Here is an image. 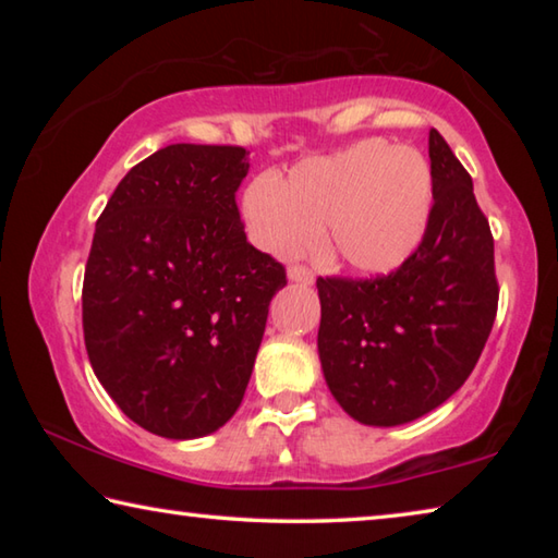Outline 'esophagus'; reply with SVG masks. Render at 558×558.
Returning <instances> with one entry per match:
<instances>
[{"label": "esophagus", "instance_id": "esophagus-1", "mask_svg": "<svg viewBox=\"0 0 558 558\" xmlns=\"http://www.w3.org/2000/svg\"><path fill=\"white\" fill-rule=\"evenodd\" d=\"M288 280L290 282H305V286H310V282L315 280V276L307 268H302V266H290L288 268Z\"/></svg>", "mask_w": 558, "mask_h": 558}]
</instances>
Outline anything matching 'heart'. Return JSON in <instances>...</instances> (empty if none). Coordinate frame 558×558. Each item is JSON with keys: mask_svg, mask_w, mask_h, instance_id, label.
I'll return each mask as SVG.
<instances>
[{"mask_svg": "<svg viewBox=\"0 0 558 558\" xmlns=\"http://www.w3.org/2000/svg\"><path fill=\"white\" fill-rule=\"evenodd\" d=\"M433 202L430 167L418 149L366 140L329 157L302 159L286 182L260 177L243 192V221L268 253H290L319 239L344 268L381 276L421 243Z\"/></svg>", "mask_w": 558, "mask_h": 558, "instance_id": "heart-1", "label": "heart"}]
</instances>
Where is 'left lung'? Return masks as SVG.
I'll use <instances>...</instances> for the list:
<instances>
[{
    "label": "left lung",
    "instance_id": "8db88e82",
    "mask_svg": "<svg viewBox=\"0 0 558 558\" xmlns=\"http://www.w3.org/2000/svg\"><path fill=\"white\" fill-rule=\"evenodd\" d=\"M428 157L433 209L413 256L384 278L317 280L325 381L364 426H403L446 403L495 323V241L472 179L438 130Z\"/></svg>",
    "mask_w": 558,
    "mask_h": 558
}]
</instances>
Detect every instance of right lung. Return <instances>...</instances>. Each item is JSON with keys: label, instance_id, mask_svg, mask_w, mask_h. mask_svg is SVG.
Here are the masks:
<instances>
[{"label": "right lung", "instance_id": "obj_1", "mask_svg": "<svg viewBox=\"0 0 558 558\" xmlns=\"http://www.w3.org/2000/svg\"><path fill=\"white\" fill-rule=\"evenodd\" d=\"M243 147L169 145L122 177L93 233L83 337L120 411L194 440L239 411L286 270L243 233Z\"/></svg>", "mask_w": 558, "mask_h": 558}]
</instances>
